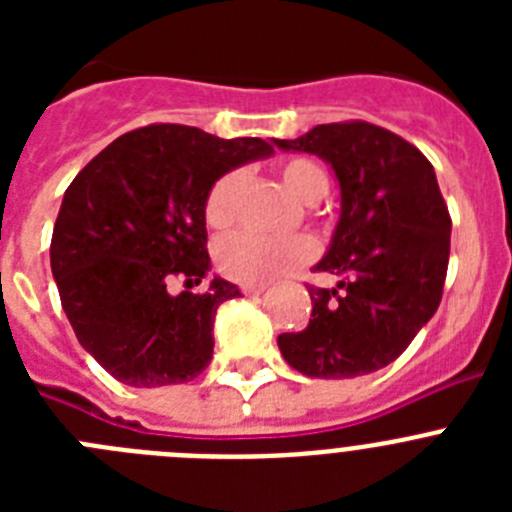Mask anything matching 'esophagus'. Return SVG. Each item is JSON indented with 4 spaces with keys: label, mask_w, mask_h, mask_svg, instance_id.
Listing matches in <instances>:
<instances>
[{
    "label": "esophagus",
    "mask_w": 512,
    "mask_h": 512,
    "mask_svg": "<svg viewBox=\"0 0 512 512\" xmlns=\"http://www.w3.org/2000/svg\"><path fill=\"white\" fill-rule=\"evenodd\" d=\"M241 292L246 297H259V295H264V292H266V284H243Z\"/></svg>",
    "instance_id": "34e87169"
}]
</instances>
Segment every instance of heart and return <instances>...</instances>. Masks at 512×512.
<instances>
[{
    "instance_id": "1",
    "label": "heart",
    "mask_w": 512,
    "mask_h": 512,
    "mask_svg": "<svg viewBox=\"0 0 512 512\" xmlns=\"http://www.w3.org/2000/svg\"><path fill=\"white\" fill-rule=\"evenodd\" d=\"M279 176L287 192L302 205H315L328 192V174L310 158H287L279 166ZM243 192V171H225L205 197V220L212 228H228L238 215ZM315 256V243L305 235L295 238H261L251 233H235L217 246L215 261L220 274L238 284H269L287 271L307 264Z\"/></svg>"
}]
</instances>
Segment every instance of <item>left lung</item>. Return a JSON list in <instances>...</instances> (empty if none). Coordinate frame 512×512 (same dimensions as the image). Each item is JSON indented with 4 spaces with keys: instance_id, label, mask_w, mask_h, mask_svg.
Returning a JSON list of instances; mask_svg holds the SVG:
<instances>
[{
    "instance_id": "obj_1",
    "label": "left lung",
    "mask_w": 512,
    "mask_h": 512,
    "mask_svg": "<svg viewBox=\"0 0 512 512\" xmlns=\"http://www.w3.org/2000/svg\"><path fill=\"white\" fill-rule=\"evenodd\" d=\"M274 143L320 156L341 184V220L315 266L338 284H307L310 323L282 333L279 351L305 377L377 372L410 346L441 302L451 217L436 171L413 143L364 120L315 125Z\"/></svg>"
}]
</instances>
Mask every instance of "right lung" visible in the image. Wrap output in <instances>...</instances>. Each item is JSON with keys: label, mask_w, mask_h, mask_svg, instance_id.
Listing matches in <instances>:
<instances>
[{"label": "right lung", "mask_w": 512, "mask_h": 512, "mask_svg": "<svg viewBox=\"0 0 512 512\" xmlns=\"http://www.w3.org/2000/svg\"><path fill=\"white\" fill-rule=\"evenodd\" d=\"M274 148L189 125L130 130L76 174L51 238V271L76 338L130 387L192 382L212 359L217 307L241 297L210 271L205 197ZM182 278L185 292L166 286Z\"/></svg>", "instance_id": "right-lung-1"}]
</instances>
